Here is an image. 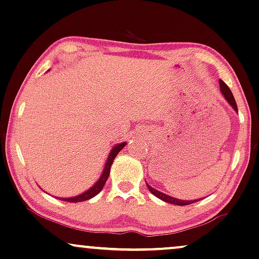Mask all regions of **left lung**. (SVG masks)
<instances>
[{
  "label": "left lung",
  "mask_w": 259,
  "mask_h": 259,
  "mask_svg": "<svg viewBox=\"0 0 259 259\" xmlns=\"http://www.w3.org/2000/svg\"><path fill=\"white\" fill-rule=\"evenodd\" d=\"M219 83H220V91H221L222 96L225 97V99L227 100V103L230 104V105H231L232 107H233V110L235 111V112H238L237 103H235L234 97H233V94H232L231 90H230V88H228L227 84H226L222 80H219ZM147 188H148L149 191L152 192V194H153L154 196H155V197L160 198V199H161V201L166 202V203H169V204H175V205H188V204H191V203H195V202L199 201V199H202V198L194 199V201H185V199H178V198H176V197H172V196H168V195L163 194V192L159 191V190L152 188V186H150V185L148 184V183H147Z\"/></svg>",
  "instance_id": "8db88e82"
}]
</instances>
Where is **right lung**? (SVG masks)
Returning a JSON list of instances; mask_svg holds the SVG:
<instances>
[{"mask_svg":"<svg viewBox=\"0 0 259 259\" xmlns=\"http://www.w3.org/2000/svg\"><path fill=\"white\" fill-rule=\"evenodd\" d=\"M125 146H126V142H122V143H118V145L112 147V149H111L109 153V156H107L106 163H105V166H104L103 172H101V176L99 177V179H98V181L91 186L90 189L86 190V191H83L82 194L74 196V197H64V198L56 197V198H60V199H62V201H65V202L76 203V202L87 201V199H91V198H93L94 196H97L101 191V190H103L104 185H105V183L107 181V178H109L110 169H111V166H112V163H113V160L116 159L117 154H118Z\"/></svg>","mask_w":259,"mask_h":259,"instance_id":"add662e5","label":"right lung"}]
</instances>
